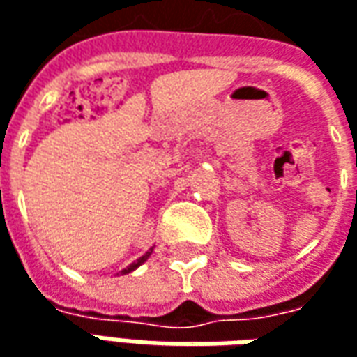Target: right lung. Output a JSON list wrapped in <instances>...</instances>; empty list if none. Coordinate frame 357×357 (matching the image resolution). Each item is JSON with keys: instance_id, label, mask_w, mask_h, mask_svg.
<instances>
[{"instance_id": "1", "label": "right lung", "mask_w": 357, "mask_h": 357, "mask_svg": "<svg viewBox=\"0 0 357 357\" xmlns=\"http://www.w3.org/2000/svg\"><path fill=\"white\" fill-rule=\"evenodd\" d=\"M151 253H153V249H151V251H146V253H144V255L141 257V259H137L135 263H131V265L127 266V268H123V271H121V274H127V273H131V271H135L137 266H139V265H143L144 261H146V259H149V257H151Z\"/></svg>"}]
</instances>
